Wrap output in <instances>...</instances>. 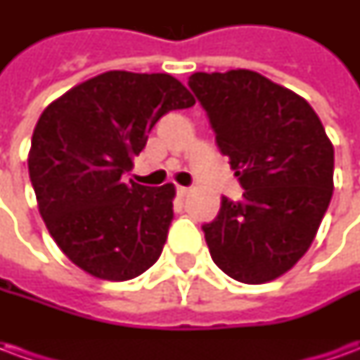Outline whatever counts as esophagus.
<instances>
[{
	"label": "esophagus",
	"mask_w": 360,
	"mask_h": 360,
	"mask_svg": "<svg viewBox=\"0 0 360 360\" xmlns=\"http://www.w3.org/2000/svg\"><path fill=\"white\" fill-rule=\"evenodd\" d=\"M191 191H193V188H191V187H177V193H179L181 196H187L188 193H191Z\"/></svg>",
	"instance_id": "1"
}]
</instances>
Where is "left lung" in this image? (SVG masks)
I'll return each mask as SVG.
<instances>
[{
  "label": "left lung",
  "instance_id": "left-lung-1",
  "mask_svg": "<svg viewBox=\"0 0 360 360\" xmlns=\"http://www.w3.org/2000/svg\"><path fill=\"white\" fill-rule=\"evenodd\" d=\"M188 86L245 188L202 226L212 260L243 283L271 281L314 241L332 200V142L304 98L260 73H195Z\"/></svg>",
  "mask_w": 360,
  "mask_h": 360
}]
</instances>
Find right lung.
Returning a JSON list of instances; mask_svg holds the SVG:
<instances>
[{
	"mask_svg": "<svg viewBox=\"0 0 360 360\" xmlns=\"http://www.w3.org/2000/svg\"><path fill=\"white\" fill-rule=\"evenodd\" d=\"M195 105L167 73L108 71L42 111L28 173L48 231L90 276L125 281L156 262L173 219L175 187L123 183L158 119Z\"/></svg>",
	"mask_w": 360,
	"mask_h": 360,
	"instance_id": "obj_1",
	"label": "right lung"
}]
</instances>
